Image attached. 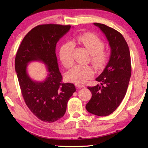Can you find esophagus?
Returning a JSON list of instances; mask_svg holds the SVG:
<instances>
[{"label": "esophagus", "mask_w": 148, "mask_h": 148, "mask_svg": "<svg viewBox=\"0 0 148 148\" xmlns=\"http://www.w3.org/2000/svg\"><path fill=\"white\" fill-rule=\"evenodd\" d=\"M75 86H77L78 88H84L85 87L84 85H83V84H76L75 83Z\"/></svg>", "instance_id": "34e87169"}]
</instances>
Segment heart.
<instances>
[{
	"label": "heart",
	"instance_id": "b5f03b06",
	"mask_svg": "<svg viewBox=\"0 0 148 148\" xmlns=\"http://www.w3.org/2000/svg\"><path fill=\"white\" fill-rule=\"evenodd\" d=\"M76 41L83 45L91 54V62L97 69H102L108 60V53L103 49L104 44L95 34L85 33L77 36ZM74 45L72 42L64 44L60 49L59 56L60 60L65 68H69L74 64L72 53ZM93 71L88 65H77L66 74V79L76 84H83L92 77Z\"/></svg>",
	"mask_w": 148,
	"mask_h": 148
}]
</instances>
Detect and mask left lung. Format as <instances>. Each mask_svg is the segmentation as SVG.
Wrapping results in <instances>:
<instances>
[{
	"label": "left lung",
	"instance_id": "left-lung-1",
	"mask_svg": "<svg viewBox=\"0 0 148 148\" xmlns=\"http://www.w3.org/2000/svg\"><path fill=\"white\" fill-rule=\"evenodd\" d=\"M93 24L106 36L111 55L104 70L95 79L100 84L88 87L92 97L86 109L93 114L106 116L115 111L126 94L132 72L130 53L121 34L104 24Z\"/></svg>",
	"mask_w": 148,
	"mask_h": 148
}]
</instances>
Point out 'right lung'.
<instances>
[{
	"mask_svg": "<svg viewBox=\"0 0 148 148\" xmlns=\"http://www.w3.org/2000/svg\"><path fill=\"white\" fill-rule=\"evenodd\" d=\"M71 25L45 24L34 27L25 36L15 58L21 94L30 111L40 120L52 123L65 114L69 99L76 92L72 83H62L55 49L56 43ZM44 62L48 74L42 82L32 80L27 73L28 63Z\"/></svg>",
	"mask_w": 148,
	"mask_h": 148,
	"instance_id": "1",
	"label": "right lung"
}]
</instances>
